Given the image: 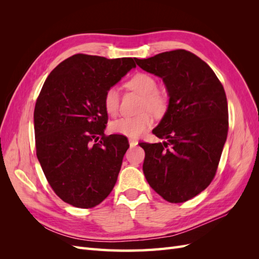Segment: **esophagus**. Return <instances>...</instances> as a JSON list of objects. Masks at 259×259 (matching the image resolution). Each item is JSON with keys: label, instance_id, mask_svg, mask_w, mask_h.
<instances>
[{"label": "esophagus", "instance_id": "34e87169", "mask_svg": "<svg viewBox=\"0 0 259 259\" xmlns=\"http://www.w3.org/2000/svg\"><path fill=\"white\" fill-rule=\"evenodd\" d=\"M128 143H130V146L131 147H135L137 144H138V140L135 139V138H128Z\"/></svg>", "mask_w": 259, "mask_h": 259}]
</instances>
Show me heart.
Returning <instances> with one entry per match:
<instances>
[{
  "mask_svg": "<svg viewBox=\"0 0 259 259\" xmlns=\"http://www.w3.org/2000/svg\"><path fill=\"white\" fill-rule=\"evenodd\" d=\"M131 90L139 93L144 96L142 104V111H149L152 114L160 116L166 111L167 98L158 90V83L155 79L148 73H137L131 77L127 82ZM120 95L119 90L115 86L108 89L104 96V107L108 114L114 115L119 109ZM152 116L148 112L137 116L120 117L111 122L110 131L115 134L124 135L132 138L139 137L152 125Z\"/></svg>",
  "mask_w": 259,
  "mask_h": 259,
  "instance_id": "1",
  "label": "heart"
}]
</instances>
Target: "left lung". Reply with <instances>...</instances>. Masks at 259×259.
<instances>
[{"mask_svg":"<svg viewBox=\"0 0 259 259\" xmlns=\"http://www.w3.org/2000/svg\"><path fill=\"white\" fill-rule=\"evenodd\" d=\"M163 80L168 106L152 133L166 142L142 143L148 184L170 203L202 192L213 180L228 134V104L221 81L194 54L176 50L135 59Z\"/></svg>","mask_w":259,"mask_h":259,"instance_id":"left-lung-1","label":"left lung"}]
</instances>
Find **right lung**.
I'll return each instance as SVG.
<instances>
[{
	"instance_id": "add662e5",
	"label": "right lung",
	"mask_w": 259,
	"mask_h": 259,
	"mask_svg": "<svg viewBox=\"0 0 259 259\" xmlns=\"http://www.w3.org/2000/svg\"><path fill=\"white\" fill-rule=\"evenodd\" d=\"M133 68V58L76 54L44 82L33 115L36 156L54 192L70 205L96 206L116 183L130 145L123 135H105L104 96Z\"/></svg>"
}]
</instances>
